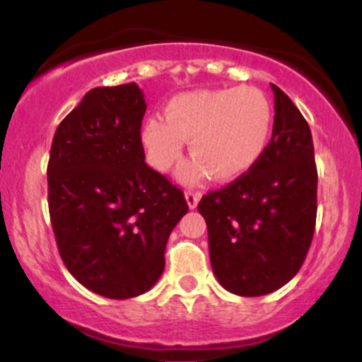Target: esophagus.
Masks as SVG:
<instances>
[{"instance_id": "obj_1", "label": "esophagus", "mask_w": 362, "mask_h": 362, "mask_svg": "<svg viewBox=\"0 0 362 362\" xmlns=\"http://www.w3.org/2000/svg\"><path fill=\"white\" fill-rule=\"evenodd\" d=\"M199 199H202V194H199V192H192V191L185 192V202H187L189 208H191V210H192V208L198 206Z\"/></svg>"}]
</instances>
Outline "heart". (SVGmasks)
<instances>
[{
	"label": "heart",
	"instance_id": "heart-1",
	"mask_svg": "<svg viewBox=\"0 0 362 362\" xmlns=\"http://www.w3.org/2000/svg\"><path fill=\"white\" fill-rule=\"evenodd\" d=\"M273 129V108L266 94L252 86L229 89L191 90L173 96L164 107V119L148 117L140 131L147 160L168 173L184 154L189 160L180 170L184 184L235 182L261 160Z\"/></svg>",
	"mask_w": 362,
	"mask_h": 362
}]
</instances>
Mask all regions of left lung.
<instances>
[{"label": "left lung", "instance_id": "left-lung-1", "mask_svg": "<svg viewBox=\"0 0 362 362\" xmlns=\"http://www.w3.org/2000/svg\"><path fill=\"white\" fill-rule=\"evenodd\" d=\"M275 122L261 160L198 204L206 221L218 284L238 296H264L299 272L313 238L317 166L308 122L272 83Z\"/></svg>", "mask_w": 362, "mask_h": 362}]
</instances>
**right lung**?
<instances>
[{"label": "right lung", "instance_id": "add662e5", "mask_svg": "<svg viewBox=\"0 0 362 362\" xmlns=\"http://www.w3.org/2000/svg\"><path fill=\"white\" fill-rule=\"evenodd\" d=\"M145 110L136 83L90 89L56 129L47 166L61 259L110 299L152 289L170 233L189 210L184 192L145 163Z\"/></svg>", "mask_w": 362, "mask_h": 362}]
</instances>
